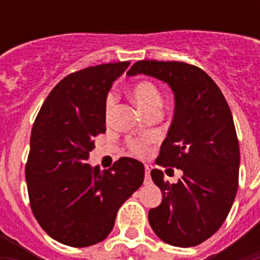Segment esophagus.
Here are the masks:
<instances>
[{
  "label": "esophagus",
  "mask_w": 260,
  "mask_h": 260,
  "mask_svg": "<svg viewBox=\"0 0 260 260\" xmlns=\"http://www.w3.org/2000/svg\"><path fill=\"white\" fill-rule=\"evenodd\" d=\"M151 169H152V166H151V165H146V167H144V170H146V179H147V181L150 179Z\"/></svg>",
  "instance_id": "esophagus-1"
}]
</instances>
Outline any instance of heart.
Listing matches in <instances>:
<instances>
[{
	"label": "heart",
	"instance_id": "obj_1",
	"mask_svg": "<svg viewBox=\"0 0 260 260\" xmlns=\"http://www.w3.org/2000/svg\"><path fill=\"white\" fill-rule=\"evenodd\" d=\"M131 95L134 98V101L136 102V105L146 114L160 112V109H162V94H160L159 89L155 86L154 83L148 82V81H142V82L135 83L134 86L131 87ZM113 106L114 97L112 94H109L105 101L106 116H109L112 113ZM148 143H150V140H132V142H129V148L134 154L144 156L150 151Z\"/></svg>",
	"mask_w": 260,
	"mask_h": 260
}]
</instances>
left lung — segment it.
Listing matches in <instances>:
<instances>
[{"label": "left lung", "mask_w": 260, "mask_h": 260, "mask_svg": "<svg viewBox=\"0 0 260 260\" xmlns=\"http://www.w3.org/2000/svg\"><path fill=\"white\" fill-rule=\"evenodd\" d=\"M139 74L173 90V122L156 163L183 173L170 183L162 170L151 171L163 198L150 209L148 221L167 244L198 246L225 221L238 191L240 151L232 113L213 79L193 64L139 60L126 75Z\"/></svg>", "instance_id": "left-lung-1"}]
</instances>
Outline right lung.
Returning <instances> with one entry per match:
<instances>
[{
	"instance_id": "right-lung-1",
	"label": "right lung",
	"mask_w": 260,
	"mask_h": 260,
	"mask_svg": "<svg viewBox=\"0 0 260 260\" xmlns=\"http://www.w3.org/2000/svg\"><path fill=\"white\" fill-rule=\"evenodd\" d=\"M129 62L87 67L51 90L32 126L25 166L30 208L56 242L89 247L113 230L120 206L142 186L144 166L121 158L90 166L94 138L105 132V101Z\"/></svg>"
}]
</instances>
